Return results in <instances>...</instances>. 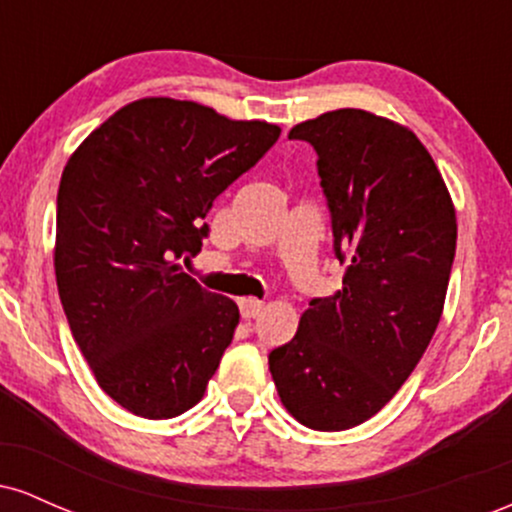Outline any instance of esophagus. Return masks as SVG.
Segmentation results:
<instances>
[{
  "instance_id": "1",
  "label": "esophagus",
  "mask_w": 512,
  "mask_h": 512,
  "mask_svg": "<svg viewBox=\"0 0 512 512\" xmlns=\"http://www.w3.org/2000/svg\"><path fill=\"white\" fill-rule=\"evenodd\" d=\"M238 308L245 320H252V317H260L264 305L257 298H238Z\"/></svg>"
}]
</instances>
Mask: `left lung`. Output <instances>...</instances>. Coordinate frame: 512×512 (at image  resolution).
Segmentation results:
<instances>
[{
	"mask_svg": "<svg viewBox=\"0 0 512 512\" xmlns=\"http://www.w3.org/2000/svg\"><path fill=\"white\" fill-rule=\"evenodd\" d=\"M317 151L342 289L315 298L269 354L281 404L315 431L354 428L397 395L424 356L455 260V204L409 127L342 108L289 132Z\"/></svg>",
	"mask_w": 512,
	"mask_h": 512,
	"instance_id": "1",
	"label": "left lung"
}]
</instances>
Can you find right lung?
I'll use <instances>...</instances> for the list:
<instances>
[{
  "mask_svg": "<svg viewBox=\"0 0 512 512\" xmlns=\"http://www.w3.org/2000/svg\"><path fill=\"white\" fill-rule=\"evenodd\" d=\"M175 98H139L79 144L57 192V291L98 385L144 419L204 397L240 313L182 272L214 199L279 139Z\"/></svg>",
  "mask_w": 512,
  "mask_h": 512,
  "instance_id": "obj_1",
  "label": "right lung"
}]
</instances>
